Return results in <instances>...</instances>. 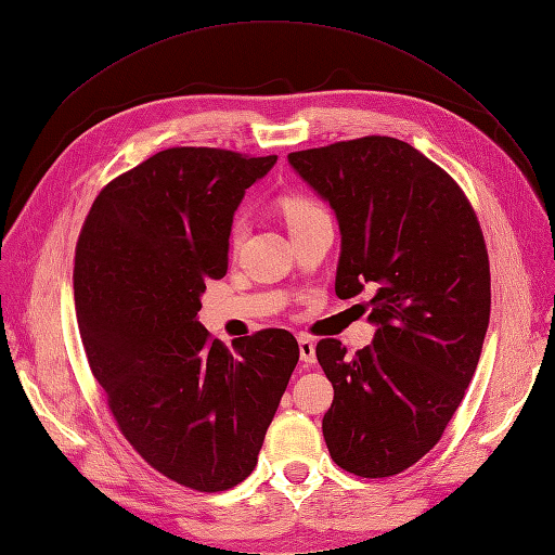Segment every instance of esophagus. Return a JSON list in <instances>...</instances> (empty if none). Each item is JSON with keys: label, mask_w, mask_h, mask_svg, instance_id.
I'll return each mask as SVG.
<instances>
[{"label": "esophagus", "mask_w": 555, "mask_h": 555, "mask_svg": "<svg viewBox=\"0 0 555 555\" xmlns=\"http://www.w3.org/2000/svg\"><path fill=\"white\" fill-rule=\"evenodd\" d=\"M298 351H300V361H304L306 365H312L317 361L314 340L308 338V335H298Z\"/></svg>", "instance_id": "1"}]
</instances>
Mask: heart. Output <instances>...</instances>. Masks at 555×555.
I'll list each match as a JSON object with an SVG mask.
<instances>
[{"instance_id":"obj_1","label":"heart","mask_w":555,"mask_h":555,"mask_svg":"<svg viewBox=\"0 0 555 555\" xmlns=\"http://www.w3.org/2000/svg\"><path fill=\"white\" fill-rule=\"evenodd\" d=\"M282 212H284V220H287V224H289V231H296V229L306 227L314 220L328 217L324 212V208L308 196H287L282 201ZM241 236H243V222H236V224H233V231H231V243L236 245L241 241Z\"/></svg>"}]
</instances>
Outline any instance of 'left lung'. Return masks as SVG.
Masks as SVG:
<instances>
[{
    "label": "left lung",
    "instance_id": "8db88e82",
    "mask_svg": "<svg viewBox=\"0 0 555 555\" xmlns=\"http://www.w3.org/2000/svg\"><path fill=\"white\" fill-rule=\"evenodd\" d=\"M287 159L338 220L335 294L373 292L371 345L354 357L317 345L333 384L328 453L359 477L398 475L440 442L481 357L491 273L477 215L449 173L391 137Z\"/></svg>",
    "mask_w": 555,
    "mask_h": 555
}]
</instances>
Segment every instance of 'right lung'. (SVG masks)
Masks as SVG:
<instances>
[{"label": "right lung", "instance_id": "obj_1", "mask_svg": "<svg viewBox=\"0 0 555 555\" xmlns=\"http://www.w3.org/2000/svg\"><path fill=\"white\" fill-rule=\"evenodd\" d=\"M278 162L171 147L108 182L82 224L74 298L82 347L141 456L196 491L249 477L298 363L289 331L233 343L198 322L229 266L233 212Z\"/></svg>", "mask_w": 555, "mask_h": 555}]
</instances>
